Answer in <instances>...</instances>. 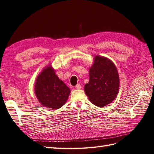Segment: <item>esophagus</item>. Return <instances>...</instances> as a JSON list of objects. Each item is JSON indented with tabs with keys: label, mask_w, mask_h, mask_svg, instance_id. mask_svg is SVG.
Segmentation results:
<instances>
[{
	"label": "esophagus",
	"mask_w": 154,
	"mask_h": 154,
	"mask_svg": "<svg viewBox=\"0 0 154 154\" xmlns=\"http://www.w3.org/2000/svg\"><path fill=\"white\" fill-rule=\"evenodd\" d=\"M75 87V88H77V89H81V85L80 84H77V85Z\"/></svg>",
	"instance_id": "34e87169"
}]
</instances>
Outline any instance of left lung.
<instances>
[{
    "label": "left lung",
    "mask_w": 154,
    "mask_h": 154,
    "mask_svg": "<svg viewBox=\"0 0 154 154\" xmlns=\"http://www.w3.org/2000/svg\"><path fill=\"white\" fill-rule=\"evenodd\" d=\"M90 81L85 91L91 103L103 107L116 99L119 88V77L110 60L96 56L90 69Z\"/></svg>",
    "instance_id": "obj_1"
}]
</instances>
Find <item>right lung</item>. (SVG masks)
Here are the masks:
<instances>
[{
    "mask_svg": "<svg viewBox=\"0 0 154 154\" xmlns=\"http://www.w3.org/2000/svg\"><path fill=\"white\" fill-rule=\"evenodd\" d=\"M35 92L44 106L59 109L66 102L70 93L69 88L56 75L51 66H48L38 75Z\"/></svg>",
    "mask_w": 154,
    "mask_h": 154,
    "instance_id": "add662e5",
    "label": "right lung"
}]
</instances>
